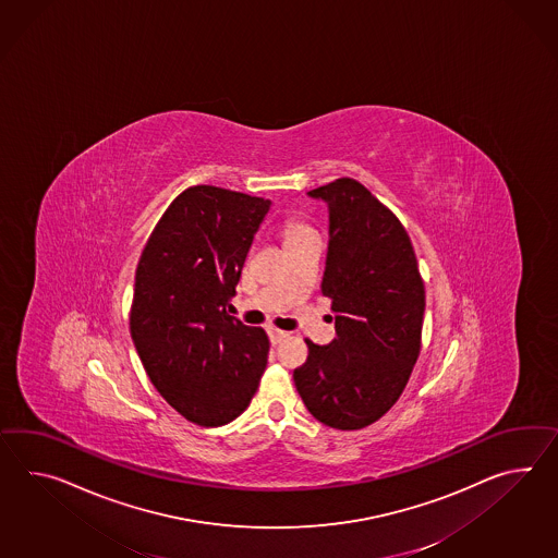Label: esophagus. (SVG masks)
Instances as JSON below:
<instances>
[{"label":"esophagus","instance_id":"obj_1","mask_svg":"<svg viewBox=\"0 0 558 558\" xmlns=\"http://www.w3.org/2000/svg\"><path fill=\"white\" fill-rule=\"evenodd\" d=\"M268 337L272 340V344H278V342H282V340L288 337V332L284 330H280V328H268Z\"/></svg>","mask_w":558,"mask_h":558}]
</instances>
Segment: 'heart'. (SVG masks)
<instances>
[{"label": "heart", "mask_w": 558, "mask_h": 558, "mask_svg": "<svg viewBox=\"0 0 558 558\" xmlns=\"http://www.w3.org/2000/svg\"><path fill=\"white\" fill-rule=\"evenodd\" d=\"M313 228L306 226V223L300 221V219H286L284 228H282L286 245L292 244V242H299L302 238H308V235H313Z\"/></svg>", "instance_id": "1"}]
</instances>
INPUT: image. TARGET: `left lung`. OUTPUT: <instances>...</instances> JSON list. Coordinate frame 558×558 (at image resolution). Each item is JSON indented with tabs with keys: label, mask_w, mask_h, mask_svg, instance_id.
Masks as SVG:
<instances>
[{
	"label": "left lung",
	"mask_w": 558,
	"mask_h": 558,
	"mask_svg": "<svg viewBox=\"0 0 558 558\" xmlns=\"http://www.w3.org/2000/svg\"><path fill=\"white\" fill-rule=\"evenodd\" d=\"M308 195L328 204L320 290L332 302L337 339L325 347L306 339L294 385L318 422L363 429L393 408L422 351V274L403 223L363 183L340 178Z\"/></svg>",
	"instance_id": "obj_1"
}]
</instances>
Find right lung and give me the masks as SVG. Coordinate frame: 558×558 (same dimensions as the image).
<instances>
[{
    "instance_id": "obj_1",
    "label": "right lung",
    "mask_w": 558,
    "mask_h": 558,
    "mask_svg": "<svg viewBox=\"0 0 558 558\" xmlns=\"http://www.w3.org/2000/svg\"><path fill=\"white\" fill-rule=\"evenodd\" d=\"M270 199L214 185L179 193L138 259L131 337L150 383L187 422L218 427L258 391L270 340L231 316Z\"/></svg>"
}]
</instances>
